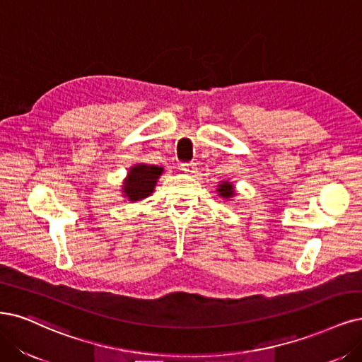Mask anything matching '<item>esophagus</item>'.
<instances>
[{
	"label": "esophagus",
	"instance_id": "34e87169",
	"mask_svg": "<svg viewBox=\"0 0 362 362\" xmlns=\"http://www.w3.org/2000/svg\"><path fill=\"white\" fill-rule=\"evenodd\" d=\"M181 170L185 173H194L196 172V163L189 161V163H181Z\"/></svg>",
	"mask_w": 362,
	"mask_h": 362
}]
</instances>
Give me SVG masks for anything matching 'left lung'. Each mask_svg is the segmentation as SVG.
<instances>
[{
    "label": "left lung",
    "instance_id": "8db88e82",
    "mask_svg": "<svg viewBox=\"0 0 362 362\" xmlns=\"http://www.w3.org/2000/svg\"><path fill=\"white\" fill-rule=\"evenodd\" d=\"M217 193H218V196H221L224 199L233 197L235 196V187L229 181H223L221 184L217 185Z\"/></svg>",
    "mask_w": 362,
    "mask_h": 362
}]
</instances>
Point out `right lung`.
I'll use <instances>...</instances> for the list:
<instances>
[{"mask_svg": "<svg viewBox=\"0 0 362 362\" xmlns=\"http://www.w3.org/2000/svg\"><path fill=\"white\" fill-rule=\"evenodd\" d=\"M161 173H163V168L154 165L139 163L132 166L122 185L124 196L132 202L142 201L154 192V187Z\"/></svg>", "mask_w": 362, "mask_h": 362, "instance_id": "1", "label": "right lung"}]
</instances>
